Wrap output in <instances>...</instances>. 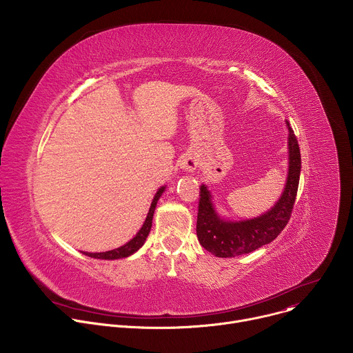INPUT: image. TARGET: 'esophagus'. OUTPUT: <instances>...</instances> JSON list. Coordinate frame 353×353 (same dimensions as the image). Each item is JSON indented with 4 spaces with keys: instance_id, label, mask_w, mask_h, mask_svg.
I'll list each match as a JSON object with an SVG mask.
<instances>
[{
    "instance_id": "esophagus-1",
    "label": "esophagus",
    "mask_w": 353,
    "mask_h": 353,
    "mask_svg": "<svg viewBox=\"0 0 353 353\" xmlns=\"http://www.w3.org/2000/svg\"><path fill=\"white\" fill-rule=\"evenodd\" d=\"M181 169L187 172H194L198 168V159L194 155H185L180 163Z\"/></svg>"
}]
</instances>
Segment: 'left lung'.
<instances>
[{"label": "left lung", "instance_id": "1", "mask_svg": "<svg viewBox=\"0 0 353 353\" xmlns=\"http://www.w3.org/2000/svg\"><path fill=\"white\" fill-rule=\"evenodd\" d=\"M300 162L297 138L289 127V174L285 191L270 212L250 221L226 222L221 219L214 211L210 191L205 185H201L196 215V236L201 245L216 257L229 259L248 254L276 239L288 225L293 211Z\"/></svg>", "mask_w": 353, "mask_h": 353}]
</instances>
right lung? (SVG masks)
Segmentation results:
<instances>
[{
  "label": "right lung",
  "instance_id": "right-lung-1",
  "mask_svg": "<svg viewBox=\"0 0 353 353\" xmlns=\"http://www.w3.org/2000/svg\"><path fill=\"white\" fill-rule=\"evenodd\" d=\"M165 187L159 188V191L155 194V198L152 201V204H150V208H149V212H148V216L142 225V228L139 229V232L135 234V237L132 240H130L127 244L116 248V250H112V251H106V253H83L85 256L88 257H93V259H100V260H117V259H124V257H128L131 256L132 253H135V251L145 243L149 232H150V228H152V218H154V212H155V208H157V204H158V199L159 196L162 195Z\"/></svg>",
  "mask_w": 353,
  "mask_h": 353
}]
</instances>
